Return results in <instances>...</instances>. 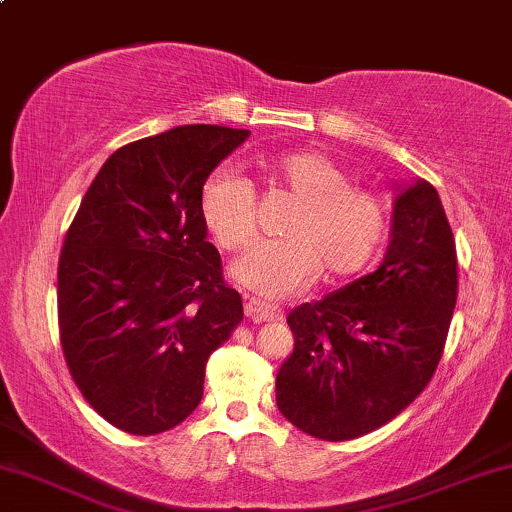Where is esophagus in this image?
<instances>
[{"instance_id": "34e87169", "label": "esophagus", "mask_w": 512, "mask_h": 512, "mask_svg": "<svg viewBox=\"0 0 512 512\" xmlns=\"http://www.w3.org/2000/svg\"><path fill=\"white\" fill-rule=\"evenodd\" d=\"M246 318H251L254 323H280L285 318V311L280 306L263 304V301H249L246 304Z\"/></svg>"}]
</instances>
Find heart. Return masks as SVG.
<instances>
[{"label":"heart","instance_id":"b5f03b06","mask_svg":"<svg viewBox=\"0 0 512 512\" xmlns=\"http://www.w3.org/2000/svg\"><path fill=\"white\" fill-rule=\"evenodd\" d=\"M258 173L296 201L280 242H261L232 266V277L263 299H285L318 275L339 282L370 266L389 230L387 204L375 189L318 151L261 156ZM199 213L220 249L239 251L256 237L254 185L232 170L204 182Z\"/></svg>","mask_w":512,"mask_h":512}]
</instances>
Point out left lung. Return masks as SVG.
Here are the masks:
<instances>
[{"label": "left lung", "instance_id": "left-lung-1", "mask_svg": "<svg viewBox=\"0 0 512 512\" xmlns=\"http://www.w3.org/2000/svg\"><path fill=\"white\" fill-rule=\"evenodd\" d=\"M456 299V239L437 189L420 180L396 197L382 266L287 315L294 353L277 372L280 413L323 441L380 430L430 384Z\"/></svg>", "mask_w": 512, "mask_h": 512}]
</instances>
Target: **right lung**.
<instances>
[{
    "instance_id": "add662e5",
    "label": "right lung",
    "mask_w": 512,
    "mask_h": 512,
    "mask_svg": "<svg viewBox=\"0 0 512 512\" xmlns=\"http://www.w3.org/2000/svg\"><path fill=\"white\" fill-rule=\"evenodd\" d=\"M249 137L182 125L113 151L59 256V339L85 401L118 430L178 427L204 396L206 361L242 323V296L206 242L199 194Z\"/></svg>"
}]
</instances>
